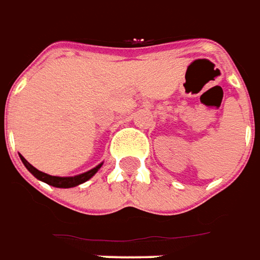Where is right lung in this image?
<instances>
[{
    "mask_svg": "<svg viewBox=\"0 0 260 260\" xmlns=\"http://www.w3.org/2000/svg\"><path fill=\"white\" fill-rule=\"evenodd\" d=\"M19 156H21L23 165L26 167L27 171H29L33 176H36L39 180H43V182H46L47 185L54 186V187H64V189H67V187H74V186H78L81 185V183L86 182L88 179H91L92 176L98 172V169L102 167V164H101V165H98L96 168L91 169V171H88V172H85V174L77 175V176H70V178H60V176H51V175H47L45 174V172H40L39 169H36L35 167H32L30 164L27 162L23 156L22 155Z\"/></svg>",
    "mask_w": 260,
    "mask_h": 260,
    "instance_id": "1",
    "label": "right lung"
}]
</instances>
